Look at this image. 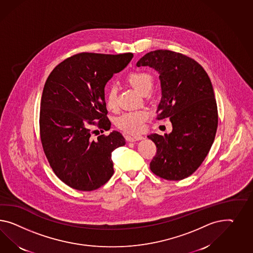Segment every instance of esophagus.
<instances>
[{"mask_svg": "<svg viewBox=\"0 0 253 253\" xmlns=\"http://www.w3.org/2000/svg\"><path fill=\"white\" fill-rule=\"evenodd\" d=\"M143 139H144V136H142V135L127 137V140H128L129 142H136V141H140V140H143Z\"/></svg>", "mask_w": 253, "mask_h": 253, "instance_id": "34e87169", "label": "esophagus"}]
</instances>
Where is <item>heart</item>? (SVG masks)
Instances as JSON below:
<instances>
[{
  "label": "heart",
  "instance_id": "obj_1",
  "mask_svg": "<svg viewBox=\"0 0 253 253\" xmlns=\"http://www.w3.org/2000/svg\"><path fill=\"white\" fill-rule=\"evenodd\" d=\"M127 82L140 94L149 92L153 84V77L149 73L135 71L127 76ZM106 105L110 110L117 109V91L114 87L109 89L106 96ZM147 109H138L125 112L116 120V125L121 130L128 132H139L143 129L144 123L149 118Z\"/></svg>",
  "mask_w": 253,
  "mask_h": 253
}]
</instances>
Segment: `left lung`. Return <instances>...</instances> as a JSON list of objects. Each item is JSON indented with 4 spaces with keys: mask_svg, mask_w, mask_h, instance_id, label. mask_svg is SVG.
<instances>
[{
    "mask_svg": "<svg viewBox=\"0 0 253 253\" xmlns=\"http://www.w3.org/2000/svg\"><path fill=\"white\" fill-rule=\"evenodd\" d=\"M136 66H148L158 73L162 96L157 120L170 118L173 128L164 136H147L157 149L151 170L168 180L187 178L205 160L217 130V106L211 80L193 59L167 49L146 53Z\"/></svg>",
    "mask_w": 253,
    "mask_h": 253,
    "instance_id": "obj_1",
    "label": "left lung"
}]
</instances>
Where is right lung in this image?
Here are the masks:
<instances>
[{
  "label": "right lung",
  "instance_id": "1",
  "mask_svg": "<svg viewBox=\"0 0 253 253\" xmlns=\"http://www.w3.org/2000/svg\"><path fill=\"white\" fill-rule=\"evenodd\" d=\"M132 53H79L58 64L41 96L40 129L43 150L56 176L78 191H94L114 173L111 153L125 144L113 130L97 140L91 127L110 129L105 85L125 68Z\"/></svg>",
  "mask_w": 253,
  "mask_h": 253
}]
</instances>
